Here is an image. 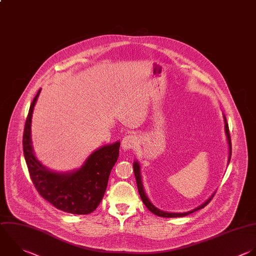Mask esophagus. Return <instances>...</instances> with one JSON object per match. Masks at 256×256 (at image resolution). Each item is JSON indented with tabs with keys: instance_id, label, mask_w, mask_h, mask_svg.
<instances>
[{
	"instance_id": "1",
	"label": "esophagus",
	"mask_w": 256,
	"mask_h": 256,
	"mask_svg": "<svg viewBox=\"0 0 256 256\" xmlns=\"http://www.w3.org/2000/svg\"><path fill=\"white\" fill-rule=\"evenodd\" d=\"M136 143H137L136 136H135V135H132V134H129V135H126V136L122 139L121 146H122V149H123V150H129V149H132L133 147H135Z\"/></svg>"
}]
</instances>
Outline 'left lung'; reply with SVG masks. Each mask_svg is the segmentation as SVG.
<instances>
[{
	"instance_id": "obj_1",
	"label": "left lung",
	"mask_w": 256,
	"mask_h": 256,
	"mask_svg": "<svg viewBox=\"0 0 256 256\" xmlns=\"http://www.w3.org/2000/svg\"><path fill=\"white\" fill-rule=\"evenodd\" d=\"M224 121H225V132H226V136H227V140H228V144H229V161H230V157H231V139H230V133H229V128H228V124L226 122V118L224 117ZM133 169H134V174H135V178H136V183H137V187H138V192L140 194V197L143 201V203L145 204V206L149 209V211H151L153 214L155 215H158L160 217H168V218H171V217H182V216H185V215H188L196 210H199L203 207H205L212 199L213 195L206 201L204 202L202 205L198 206L197 208L191 210V211H188V212H184V213H171V212H165V211H162V210H159L157 209L150 201L149 199L147 198L145 192H144V189H143V185H142V181H141V175H140V166L138 164V162H134L133 164Z\"/></svg>"
}]
</instances>
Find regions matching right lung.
I'll return each mask as SVG.
<instances>
[{
  "label": "right lung",
  "instance_id": "add662e5",
  "mask_svg": "<svg viewBox=\"0 0 256 256\" xmlns=\"http://www.w3.org/2000/svg\"><path fill=\"white\" fill-rule=\"evenodd\" d=\"M41 89L31 103L23 134V150L28 170L38 193L57 209L72 214H89L100 204L109 175L119 156L120 142L93 152L77 171L62 174L45 168L35 157L31 142L33 109Z\"/></svg>",
  "mask_w": 256,
  "mask_h": 256
}]
</instances>
